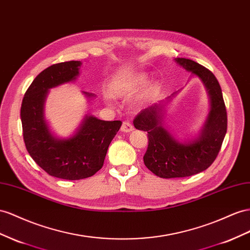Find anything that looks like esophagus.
I'll return each instance as SVG.
<instances>
[{"instance_id": "esophagus-1", "label": "esophagus", "mask_w": 250, "mask_h": 250, "mask_svg": "<svg viewBox=\"0 0 250 250\" xmlns=\"http://www.w3.org/2000/svg\"><path fill=\"white\" fill-rule=\"evenodd\" d=\"M121 130L123 132H130L131 130H133V126L130 122H128V121H124L122 123V126H121Z\"/></svg>"}]
</instances>
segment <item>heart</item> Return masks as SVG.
Instances as JSON below:
<instances>
[{
    "instance_id": "b5f03b06",
    "label": "heart",
    "mask_w": 250,
    "mask_h": 250,
    "mask_svg": "<svg viewBox=\"0 0 250 250\" xmlns=\"http://www.w3.org/2000/svg\"><path fill=\"white\" fill-rule=\"evenodd\" d=\"M147 76L145 73H133L118 79L112 85V92L119 97H128L138 91L147 83ZM153 88H150L148 93H151Z\"/></svg>"
}]
</instances>
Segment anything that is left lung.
<instances>
[{"label":"left lung","mask_w":250,"mask_h":250,"mask_svg":"<svg viewBox=\"0 0 250 250\" xmlns=\"http://www.w3.org/2000/svg\"><path fill=\"white\" fill-rule=\"evenodd\" d=\"M175 61L203 81L210 96L211 109L199 139L188 144L179 143L163 127L158 104L141 110L134 118V127L147 131L148 136L144 164L165 179L190 177L207 169L217 159L227 131L226 106L217 78L192 60L177 58Z\"/></svg>","instance_id":"left-lung-1"}]
</instances>
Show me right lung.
<instances>
[{"label":"right lung","mask_w":250,"mask_h":250,"mask_svg":"<svg viewBox=\"0 0 250 250\" xmlns=\"http://www.w3.org/2000/svg\"><path fill=\"white\" fill-rule=\"evenodd\" d=\"M80 65V61H68L47 67L32 81L21 106L27 151L49 175L64 180L86 179L99 171L110 142L122 125L121 121H102L90 116L68 140H59L50 133L43 114L47 90L75 80Z\"/></svg>","instance_id":"obj_1"}]
</instances>
